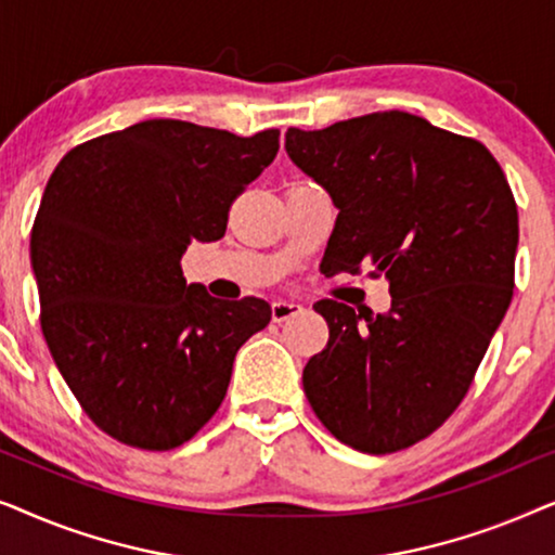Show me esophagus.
<instances>
[{"label":"esophagus","instance_id":"esophagus-1","mask_svg":"<svg viewBox=\"0 0 555 555\" xmlns=\"http://www.w3.org/2000/svg\"><path fill=\"white\" fill-rule=\"evenodd\" d=\"M302 310L306 308H302L300 300H275L272 302V321L283 323L287 318L302 313Z\"/></svg>","mask_w":555,"mask_h":555}]
</instances>
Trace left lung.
<instances>
[{
    "label": "left lung",
    "instance_id": "1",
    "mask_svg": "<svg viewBox=\"0 0 555 555\" xmlns=\"http://www.w3.org/2000/svg\"><path fill=\"white\" fill-rule=\"evenodd\" d=\"M285 149L338 209L325 275L371 268L391 293L386 315L315 302L331 336L302 369V389L344 444L404 450L460 406L511 306L513 192L480 141L404 111L287 128Z\"/></svg>",
    "mask_w": 555,
    "mask_h": 555
}]
</instances>
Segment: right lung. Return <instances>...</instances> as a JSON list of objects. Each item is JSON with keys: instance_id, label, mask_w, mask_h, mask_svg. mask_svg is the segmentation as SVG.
<instances>
[{"instance_id": "1", "label": "right lung", "mask_w": 555, "mask_h": 555, "mask_svg": "<svg viewBox=\"0 0 555 555\" xmlns=\"http://www.w3.org/2000/svg\"><path fill=\"white\" fill-rule=\"evenodd\" d=\"M280 149L154 118L75 146L33 224L42 336L82 412L118 442L166 452L222 404L240 346L270 323L260 298L186 285L181 255L224 237L227 217Z\"/></svg>"}]
</instances>
